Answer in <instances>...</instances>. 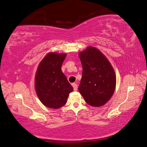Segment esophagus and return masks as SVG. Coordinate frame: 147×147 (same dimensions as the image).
<instances>
[{"mask_svg":"<svg viewBox=\"0 0 147 147\" xmlns=\"http://www.w3.org/2000/svg\"><path fill=\"white\" fill-rule=\"evenodd\" d=\"M72 85H73V89H74V90H77V89H78V85H77L76 84H72Z\"/></svg>","mask_w":147,"mask_h":147,"instance_id":"obj_1","label":"esophagus"}]
</instances>
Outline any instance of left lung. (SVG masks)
<instances>
[{
	"label": "left lung",
	"mask_w": 147,
	"mask_h": 147,
	"mask_svg": "<svg viewBox=\"0 0 147 147\" xmlns=\"http://www.w3.org/2000/svg\"><path fill=\"white\" fill-rule=\"evenodd\" d=\"M79 57L83 68L79 92L89 105H105L116 87V78L113 67L107 58L94 47H88Z\"/></svg>",
	"instance_id": "8db88e82"
}]
</instances>
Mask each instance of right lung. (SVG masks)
Segmentation results:
<instances>
[{
	"mask_svg": "<svg viewBox=\"0 0 147 147\" xmlns=\"http://www.w3.org/2000/svg\"><path fill=\"white\" fill-rule=\"evenodd\" d=\"M65 57V54L50 53L37 69L35 89L40 100L47 107L56 109L63 107L73 90L61 69Z\"/></svg>",
	"mask_w": 147,
	"mask_h": 147,
	"instance_id": "right-lung-1",
	"label": "right lung"
}]
</instances>
